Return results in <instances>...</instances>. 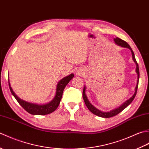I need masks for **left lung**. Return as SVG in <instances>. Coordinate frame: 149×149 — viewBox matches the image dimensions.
Masks as SVG:
<instances>
[{
    "label": "left lung",
    "instance_id": "8db88e82",
    "mask_svg": "<svg viewBox=\"0 0 149 149\" xmlns=\"http://www.w3.org/2000/svg\"><path fill=\"white\" fill-rule=\"evenodd\" d=\"M114 41H115V43L116 45H118L119 46H121L122 47H126V48H128L129 49L131 50V53H132V59H133V61H134V63H136V72L137 73V75H138V81H137V84L135 88V91H134V93L133 95H132L130 99L129 100H127V101H125V102L122 104L121 106H119L118 107H117V108L110 111L109 112H103V111H101L99 110L98 109H97L96 107H95L92 104H91V103L89 102V100H88V98L86 95V94H85V91H86V87H84V89H83V99L84 101L85 102V104H86V106H87V107L88 108L90 111L93 113L94 115H95L97 116H99L100 117H102V118H110V117H112L115 116L116 115H118V114L120 112H122V111L124 109L125 107H127L129 104H130L132 102V100H134V97L136 96V95L137 93V90H138V82H139V78H140V72H139V67H138V65L137 63L136 60L135 59V56H134V54L132 51V49L131 48V47L129 46V44L125 42V41H123V40L119 38H116L114 39Z\"/></svg>",
    "mask_w": 149,
    "mask_h": 149
}]
</instances>
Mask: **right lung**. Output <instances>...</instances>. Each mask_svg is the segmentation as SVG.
<instances>
[{
	"label": "right lung",
	"instance_id": "obj_1",
	"mask_svg": "<svg viewBox=\"0 0 149 149\" xmlns=\"http://www.w3.org/2000/svg\"><path fill=\"white\" fill-rule=\"evenodd\" d=\"M74 75L73 74H70L68 76H66L64 78H63L61 80H60L58 82V84H57L56 92L54 98L52 100L50 101V102L45 104H42V105H41V104L27 102L26 101L22 100L20 98L18 97L14 93V91H13L12 88L10 86V84H9V81L8 80L9 86L13 95L15 97L16 100H17V102L19 103V104H20L26 111L31 114V115H45L54 112L57 109V107H58L60 103V101L61 100L63 90H64L65 86L68 84L70 81L74 77Z\"/></svg>",
	"mask_w": 149,
	"mask_h": 149
}]
</instances>
